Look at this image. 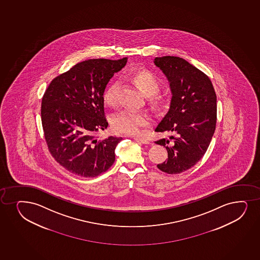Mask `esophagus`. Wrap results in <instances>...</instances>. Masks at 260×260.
Listing matches in <instances>:
<instances>
[{
	"label": "esophagus",
	"instance_id": "esophagus-1",
	"mask_svg": "<svg viewBox=\"0 0 260 260\" xmlns=\"http://www.w3.org/2000/svg\"><path fill=\"white\" fill-rule=\"evenodd\" d=\"M133 139L135 140V141H139V142H141L142 144H149V141H147L146 139H145V138H141V137H137V136H134L133 137Z\"/></svg>",
	"mask_w": 260,
	"mask_h": 260
}]
</instances>
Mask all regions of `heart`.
I'll return each instance as SVG.
<instances>
[{"label":"heart","mask_w":260,"mask_h":260,"mask_svg":"<svg viewBox=\"0 0 260 260\" xmlns=\"http://www.w3.org/2000/svg\"><path fill=\"white\" fill-rule=\"evenodd\" d=\"M129 81L140 90L143 95L146 96L147 102L152 108H160L164 104V97L158 94L159 81L154 74L146 69H135L129 72L127 75ZM116 84L112 83L105 90L103 101L108 106H114ZM149 116L144 112L123 110L114 114L111 119L112 127L117 133L125 135H135L139 133L141 127L149 124Z\"/></svg>","instance_id":"heart-1"}]
</instances>
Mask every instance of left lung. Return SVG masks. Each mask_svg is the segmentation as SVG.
I'll return each mask as SVG.
<instances>
[{
    "mask_svg": "<svg viewBox=\"0 0 260 260\" xmlns=\"http://www.w3.org/2000/svg\"><path fill=\"white\" fill-rule=\"evenodd\" d=\"M154 64L170 84V107L155 132H170L169 140L156 144L166 147L168 158L157 166L159 170L177 174L188 170L206 153L217 121V97L212 81L203 72L176 56L156 57Z\"/></svg>",
    "mask_w": 260,
    "mask_h": 260,
    "instance_id": "left-lung-1",
    "label": "left lung"
}]
</instances>
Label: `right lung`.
I'll return each mask as SVG.
<instances>
[{
  "label": "right lung",
  "mask_w": 260,
  "mask_h": 260,
  "mask_svg": "<svg viewBox=\"0 0 260 260\" xmlns=\"http://www.w3.org/2000/svg\"><path fill=\"white\" fill-rule=\"evenodd\" d=\"M126 62V58L84 60L54 78L46 90L41 112L46 141L54 159L70 173L93 178L114 164L122 138L98 141L93 135L108 127L103 93Z\"/></svg>",
  "instance_id": "obj_1"
}]
</instances>
